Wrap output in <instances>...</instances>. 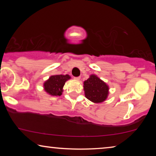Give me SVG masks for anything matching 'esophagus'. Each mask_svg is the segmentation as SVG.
Listing matches in <instances>:
<instances>
[{
  "instance_id": "esophagus-1",
  "label": "esophagus",
  "mask_w": 156,
  "mask_h": 156,
  "mask_svg": "<svg viewBox=\"0 0 156 156\" xmlns=\"http://www.w3.org/2000/svg\"><path fill=\"white\" fill-rule=\"evenodd\" d=\"M74 80H75L76 81H80V76H78V77H74Z\"/></svg>"
}]
</instances>
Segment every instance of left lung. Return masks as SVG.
Masks as SVG:
<instances>
[{"instance_id": "obj_1", "label": "left lung", "mask_w": 156, "mask_h": 156, "mask_svg": "<svg viewBox=\"0 0 156 156\" xmlns=\"http://www.w3.org/2000/svg\"><path fill=\"white\" fill-rule=\"evenodd\" d=\"M83 87L85 97L95 104L104 102L109 94L108 84L95 74H91L88 80L84 82Z\"/></svg>"}]
</instances>
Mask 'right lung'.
<instances>
[{
  "label": "right lung",
  "mask_w": 156,
  "mask_h": 156,
  "mask_svg": "<svg viewBox=\"0 0 156 156\" xmlns=\"http://www.w3.org/2000/svg\"><path fill=\"white\" fill-rule=\"evenodd\" d=\"M71 79L69 74H56L50 76L43 84L44 90L51 96H61L63 92V87L67 80Z\"/></svg>",
  "instance_id": "obj_1"
}]
</instances>
